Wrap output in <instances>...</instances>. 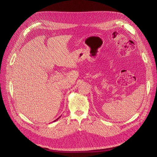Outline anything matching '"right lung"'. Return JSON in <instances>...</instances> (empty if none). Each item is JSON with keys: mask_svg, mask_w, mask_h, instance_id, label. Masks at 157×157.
<instances>
[{"mask_svg": "<svg viewBox=\"0 0 157 157\" xmlns=\"http://www.w3.org/2000/svg\"><path fill=\"white\" fill-rule=\"evenodd\" d=\"M60 118V117H59V118H57V119H56V120H55V121H53V122H54V121H56V120H59V118Z\"/></svg>", "mask_w": 157, "mask_h": 157, "instance_id": "add662e5", "label": "right lung"}]
</instances>
